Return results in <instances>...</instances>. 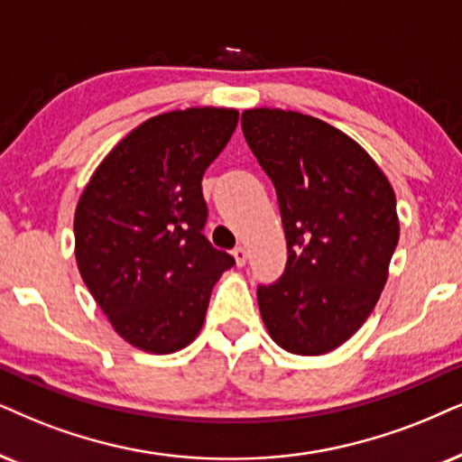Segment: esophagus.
Returning a JSON list of instances; mask_svg holds the SVG:
<instances>
[{
  "label": "esophagus",
  "mask_w": 462,
  "mask_h": 462,
  "mask_svg": "<svg viewBox=\"0 0 462 462\" xmlns=\"http://www.w3.org/2000/svg\"><path fill=\"white\" fill-rule=\"evenodd\" d=\"M232 255H235L236 266H245V262H247V249H245V247H235V251H232Z\"/></svg>",
  "instance_id": "34e87169"
}]
</instances>
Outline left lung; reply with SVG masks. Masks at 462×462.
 Wrapping results in <instances>:
<instances>
[{
	"mask_svg": "<svg viewBox=\"0 0 462 462\" xmlns=\"http://www.w3.org/2000/svg\"><path fill=\"white\" fill-rule=\"evenodd\" d=\"M245 140L277 189L288 264L260 285L268 335L285 352L322 356L375 309L399 243L393 185L365 149L322 119L247 108Z\"/></svg>",
	"mask_w": 462,
	"mask_h": 462,
	"instance_id": "1",
	"label": "left lung"
}]
</instances>
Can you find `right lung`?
I'll return each instance as SVG.
<instances>
[{"label": "right lung", "mask_w": 462, "mask_h": 462, "mask_svg": "<svg viewBox=\"0 0 462 462\" xmlns=\"http://www.w3.org/2000/svg\"><path fill=\"white\" fill-rule=\"evenodd\" d=\"M236 124V108L217 106L151 116L110 149L76 204L80 277L116 335L147 354L194 341L235 264L202 236V174Z\"/></svg>", "instance_id": "add662e5"}]
</instances>
